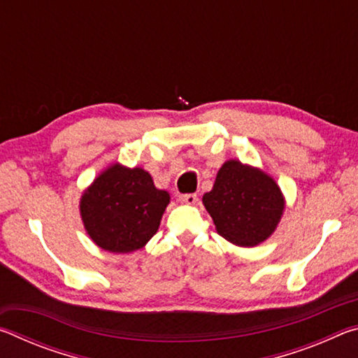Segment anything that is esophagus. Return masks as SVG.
I'll return each instance as SVG.
<instances>
[{
    "label": "esophagus",
    "mask_w": 358,
    "mask_h": 358,
    "mask_svg": "<svg viewBox=\"0 0 358 358\" xmlns=\"http://www.w3.org/2000/svg\"><path fill=\"white\" fill-rule=\"evenodd\" d=\"M180 202L183 203H187V205H194L197 202V196L196 194H181V196L178 197Z\"/></svg>",
    "instance_id": "esophagus-1"
}]
</instances>
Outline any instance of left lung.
Returning a JSON list of instances; mask_svg holds the SVG:
<instances>
[{
    "instance_id": "1",
    "label": "left lung",
    "mask_w": 358,
    "mask_h": 358,
    "mask_svg": "<svg viewBox=\"0 0 358 358\" xmlns=\"http://www.w3.org/2000/svg\"><path fill=\"white\" fill-rule=\"evenodd\" d=\"M217 234L237 246H256L281 221L284 196L276 181L257 167L229 159L217 171L213 189L202 197Z\"/></svg>"
}]
</instances>
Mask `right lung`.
<instances>
[{
	"label": "right lung",
	"mask_w": 358,
	"mask_h": 358,
	"mask_svg": "<svg viewBox=\"0 0 358 358\" xmlns=\"http://www.w3.org/2000/svg\"><path fill=\"white\" fill-rule=\"evenodd\" d=\"M169 202V192L157 189L147 171L117 162L85 189L80 216L90 238L102 250L132 252L157 232Z\"/></svg>",
	"instance_id": "obj_1"
}]
</instances>
